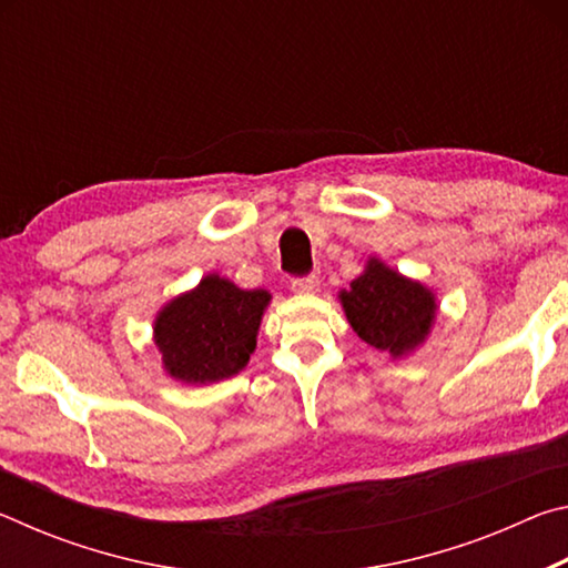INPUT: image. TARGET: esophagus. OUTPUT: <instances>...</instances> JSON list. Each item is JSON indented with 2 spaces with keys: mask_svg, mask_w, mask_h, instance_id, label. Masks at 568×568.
I'll return each instance as SVG.
<instances>
[{
  "mask_svg": "<svg viewBox=\"0 0 568 568\" xmlns=\"http://www.w3.org/2000/svg\"><path fill=\"white\" fill-rule=\"evenodd\" d=\"M291 287H293V293H301V295L315 293V291H318V277H315V275L293 277V281H291Z\"/></svg>",
  "mask_w": 568,
  "mask_h": 568,
  "instance_id": "1",
  "label": "esophagus"
}]
</instances>
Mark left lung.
Returning <instances> with one entry per match:
<instances>
[{
	"mask_svg": "<svg viewBox=\"0 0 568 568\" xmlns=\"http://www.w3.org/2000/svg\"><path fill=\"white\" fill-rule=\"evenodd\" d=\"M345 318L368 345L400 358L416 348L436 318V297L428 287L408 281L371 257L363 275L341 293Z\"/></svg>",
	"mask_w": 568,
	"mask_h": 568,
	"instance_id": "obj_1",
	"label": "left lung"
}]
</instances>
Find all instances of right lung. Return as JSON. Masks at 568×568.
Returning a JSON list of instances; mask_svg holds the SVG:
<instances>
[{
    "mask_svg": "<svg viewBox=\"0 0 568 568\" xmlns=\"http://www.w3.org/2000/svg\"><path fill=\"white\" fill-rule=\"evenodd\" d=\"M267 291H240L207 275L195 291L170 301L155 321V345L172 378L215 383L235 376L255 351Z\"/></svg>",
    "mask_w": 568,
    "mask_h": 568,
    "instance_id": "1",
    "label": "right lung"
}]
</instances>
